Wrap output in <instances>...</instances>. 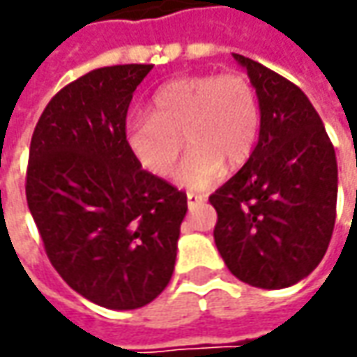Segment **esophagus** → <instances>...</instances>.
Masks as SVG:
<instances>
[{"label":"esophagus","instance_id":"esophagus-1","mask_svg":"<svg viewBox=\"0 0 357 357\" xmlns=\"http://www.w3.org/2000/svg\"><path fill=\"white\" fill-rule=\"evenodd\" d=\"M206 197L204 195H197V192H186V202H188V206H197L200 202H204Z\"/></svg>","mask_w":357,"mask_h":357}]
</instances>
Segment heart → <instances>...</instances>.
<instances>
[{"mask_svg":"<svg viewBox=\"0 0 357 357\" xmlns=\"http://www.w3.org/2000/svg\"><path fill=\"white\" fill-rule=\"evenodd\" d=\"M258 93L242 73L186 75L155 93L151 113L127 125V143L144 169L171 174L185 143L190 155L176 172L188 188L211 185L227 165L236 169L252 155L260 135Z\"/></svg>","mask_w":357,"mask_h":357,"instance_id":"obj_1","label":"heart"}]
</instances>
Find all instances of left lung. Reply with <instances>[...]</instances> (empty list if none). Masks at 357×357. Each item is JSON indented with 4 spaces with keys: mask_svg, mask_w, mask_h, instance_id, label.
<instances>
[{
    "mask_svg": "<svg viewBox=\"0 0 357 357\" xmlns=\"http://www.w3.org/2000/svg\"><path fill=\"white\" fill-rule=\"evenodd\" d=\"M262 123L252 155L211 195L214 242L228 270L256 288L278 290L320 264L334 232V144L308 97L286 77L244 55Z\"/></svg>",
    "mask_w": 357,
    "mask_h": 357,
    "instance_id": "obj_1",
    "label": "left lung"
}]
</instances>
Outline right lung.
<instances>
[{
  "mask_svg": "<svg viewBox=\"0 0 357 357\" xmlns=\"http://www.w3.org/2000/svg\"><path fill=\"white\" fill-rule=\"evenodd\" d=\"M153 65L101 67L65 85L37 121L25 197L49 262L111 310L153 302L171 282L186 192L143 171L127 111Z\"/></svg>",
  "mask_w": 357,
  "mask_h": 357,
  "instance_id": "obj_1",
  "label": "right lung"
}]
</instances>
